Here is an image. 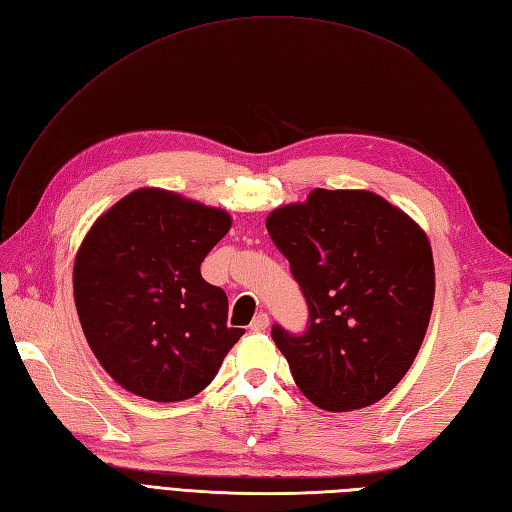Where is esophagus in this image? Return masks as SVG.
<instances>
[{
    "instance_id": "esophagus-1",
    "label": "esophagus",
    "mask_w": 512,
    "mask_h": 512,
    "mask_svg": "<svg viewBox=\"0 0 512 512\" xmlns=\"http://www.w3.org/2000/svg\"><path fill=\"white\" fill-rule=\"evenodd\" d=\"M268 324H270L268 313H257V316L253 318V322H251V326H248V329H251L253 333H261V331L268 329Z\"/></svg>"
}]
</instances>
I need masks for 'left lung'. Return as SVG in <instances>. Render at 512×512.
<instances>
[{
    "instance_id": "left-lung-1",
    "label": "left lung",
    "mask_w": 512,
    "mask_h": 512,
    "mask_svg": "<svg viewBox=\"0 0 512 512\" xmlns=\"http://www.w3.org/2000/svg\"><path fill=\"white\" fill-rule=\"evenodd\" d=\"M266 227L305 296L303 333L272 326L298 389L324 411L363 409L409 372L435 300L426 233L365 190H313Z\"/></svg>"
}]
</instances>
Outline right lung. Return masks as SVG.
Returning a JSON list of instances; mask_svg holds the SVG:
<instances>
[{
	"instance_id": "obj_1",
	"label": "right lung",
	"mask_w": 512,
	"mask_h": 512,
	"mask_svg": "<svg viewBox=\"0 0 512 512\" xmlns=\"http://www.w3.org/2000/svg\"><path fill=\"white\" fill-rule=\"evenodd\" d=\"M229 227L222 209L142 188L88 231L73 268L77 316L103 370L127 391L188 400L244 335L227 324V294L201 277Z\"/></svg>"
}]
</instances>
